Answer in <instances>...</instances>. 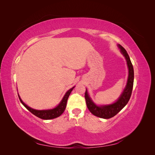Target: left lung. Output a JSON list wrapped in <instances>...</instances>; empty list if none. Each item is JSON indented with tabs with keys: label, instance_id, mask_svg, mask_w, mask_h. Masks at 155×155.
Listing matches in <instances>:
<instances>
[{
	"label": "left lung",
	"instance_id": "left-lung-1",
	"mask_svg": "<svg viewBox=\"0 0 155 155\" xmlns=\"http://www.w3.org/2000/svg\"><path fill=\"white\" fill-rule=\"evenodd\" d=\"M118 46L120 49L121 53L123 54L127 61V64L129 69L128 79L126 87L118 100L112 104L97 106L91 100V98L89 96L87 92V89L85 94L86 104L88 110H90L92 114L104 119L110 118L118 114L127 104L133 91L134 83V69L132 63L130 61L127 52V51L123 46H121L120 45H118Z\"/></svg>",
	"mask_w": 155,
	"mask_h": 155
}]
</instances>
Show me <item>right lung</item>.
Wrapping results in <instances>:
<instances>
[{
    "instance_id": "right-lung-1",
    "label": "right lung",
    "mask_w": 155,
    "mask_h": 155,
    "mask_svg": "<svg viewBox=\"0 0 155 155\" xmlns=\"http://www.w3.org/2000/svg\"><path fill=\"white\" fill-rule=\"evenodd\" d=\"M74 87H75L70 88V90H68L66 92L64 97H63L62 100L61 101L60 104L57 107L54 108L52 109H48V110H35V109H32V108H30V107L26 105L25 103L22 101L19 95L18 94V97H19V100L21 102V104L24 105L30 112H31L33 114H34L37 117H38V118L43 119V120H51V119L58 118V117L60 116L63 113V112L64 111L65 108H66V106H67L68 98Z\"/></svg>"
}]
</instances>
